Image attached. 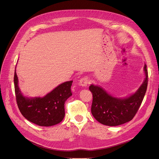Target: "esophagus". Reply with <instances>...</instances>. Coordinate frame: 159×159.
I'll list each match as a JSON object with an SVG mask.
<instances>
[{"instance_id":"34e87169","label":"esophagus","mask_w":159,"mask_h":159,"mask_svg":"<svg viewBox=\"0 0 159 159\" xmlns=\"http://www.w3.org/2000/svg\"><path fill=\"white\" fill-rule=\"evenodd\" d=\"M79 84L82 87H87L89 84V78L88 77H84V78L80 79Z\"/></svg>"}]
</instances>
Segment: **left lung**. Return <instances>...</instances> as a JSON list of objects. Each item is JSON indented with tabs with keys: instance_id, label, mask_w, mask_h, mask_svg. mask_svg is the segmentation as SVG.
<instances>
[{
	"instance_id": "1",
	"label": "left lung",
	"mask_w": 159,
	"mask_h": 159,
	"mask_svg": "<svg viewBox=\"0 0 159 159\" xmlns=\"http://www.w3.org/2000/svg\"><path fill=\"white\" fill-rule=\"evenodd\" d=\"M145 79L134 94L125 98H117L108 94L102 88L91 84L89 90L93 95L91 113L94 118L105 125L117 126L133 119L140 107L148 84L147 65L144 66Z\"/></svg>"
}]
</instances>
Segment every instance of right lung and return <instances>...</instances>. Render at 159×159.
I'll return each mask as SVG.
<instances>
[{
  "mask_svg": "<svg viewBox=\"0 0 159 159\" xmlns=\"http://www.w3.org/2000/svg\"><path fill=\"white\" fill-rule=\"evenodd\" d=\"M72 82L69 81L59 85L43 98H26L19 89L15 68L14 90L19 110L27 120L39 126L50 127L60 123L65 115L64 103L72 95Z\"/></svg>",
  "mask_w": 159,
  "mask_h": 159,
  "instance_id": "right-lung-1",
  "label": "right lung"
}]
</instances>
